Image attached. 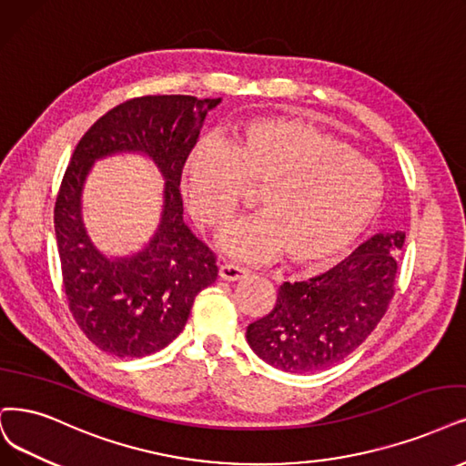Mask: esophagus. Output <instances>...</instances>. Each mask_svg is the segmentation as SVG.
I'll return each mask as SVG.
<instances>
[{
  "label": "esophagus",
  "mask_w": 466,
  "mask_h": 466,
  "mask_svg": "<svg viewBox=\"0 0 466 466\" xmlns=\"http://www.w3.org/2000/svg\"><path fill=\"white\" fill-rule=\"evenodd\" d=\"M218 274H220V279H222V280L236 282V280H242V279H246L248 274H249V270H248V268H244V267H238V265H230V263H227V265H220Z\"/></svg>",
  "instance_id": "esophagus-1"
}]
</instances>
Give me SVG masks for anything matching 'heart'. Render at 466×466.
Masks as SVG:
<instances>
[{"label": "heart", "mask_w": 466, "mask_h": 466, "mask_svg": "<svg viewBox=\"0 0 466 466\" xmlns=\"http://www.w3.org/2000/svg\"><path fill=\"white\" fill-rule=\"evenodd\" d=\"M182 184L189 207L209 228L238 211L248 186H261V211L220 236L236 259L299 267L329 263L365 234L384 199L382 172L332 132L301 118H255L227 144H199Z\"/></svg>", "instance_id": "1"}]
</instances>
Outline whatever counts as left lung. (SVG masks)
Wrapping results in <instances>:
<instances>
[{
  "instance_id": "obj_1",
  "label": "left lung",
  "mask_w": 466,
  "mask_h": 466,
  "mask_svg": "<svg viewBox=\"0 0 466 466\" xmlns=\"http://www.w3.org/2000/svg\"><path fill=\"white\" fill-rule=\"evenodd\" d=\"M405 234H376L346 261L305 282H284L277 303L248 326L249 348L284 372H315L351 355L395 296Z\"/></svg>"
}]
</instances>
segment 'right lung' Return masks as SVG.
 <instances>
[{
	"label": "right lung",
	"mask_w": 466,
	"mask_h": 466,
	"mask_svg": "<svg viewBox=\"0 0 466 466\" xmlns=\"http://www.w3.org/2000/svg\"><path fill=\"white\" fill-rule=\"evenodd\" d=\"M217 99L144 96L99 116L76 144L56 201V236L68 309L96 348L116 357H146L167 348L196 296L217 280V255L184 224L182 168L207 111ZM137 150L158 165L166 183L162 224L132 258L109 260L85 234L79 196L94 160Z\"/></svg>",
	"instance_id": "1"
}]
</instances>
